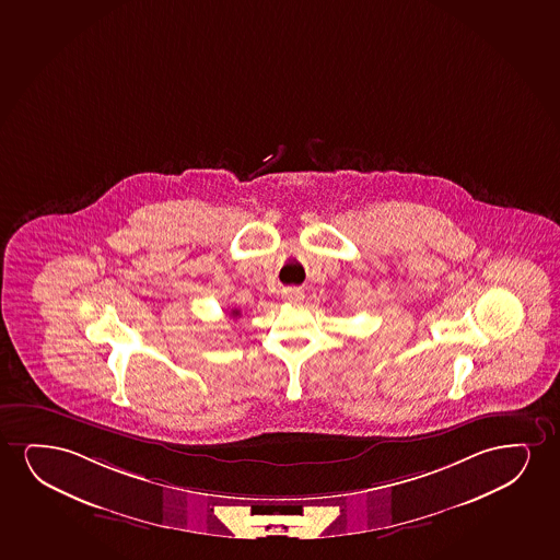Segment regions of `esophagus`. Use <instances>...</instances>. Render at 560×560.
Masks as SVG:
<instances>
[{
  "instance_id": "34e87169",
  "label": "esophagus",
  "mask_w": 560,
  "mask_h": 560,
  "mask_svg": "<svg viewBox=\"0 0 560 560\" xmlns=\"http://www.w3.org/2000/svg\"><path fill=\"white\" fill-rule=\"evenodd\" d=\"M283 296L292 304H300L304 300V291L299 287H291V289H284Z\"/></svg>"
}]
</instances>
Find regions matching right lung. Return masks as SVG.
Listing matches in <instances>:
<instances>
[{
  "mask_svg": "<svg viewBox=\"0 0 560 560\" xmlns=\"http://www.w3.org/2000/svg\"><path fill=\"white\" fill-rule=\"evenodd\" d=\"M232 315L233 317H237V315H240V312H237V310H233Z\"/></svg>",
  "mask_w": 560,
  "mask_h": 560,
  "instance_id": "add662e5",
  "label": "right lung"
}]
</instances>
